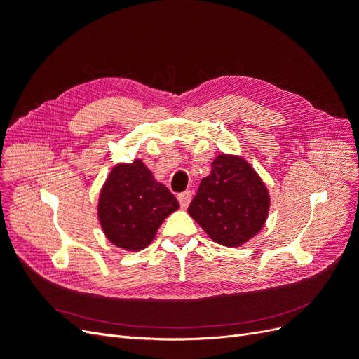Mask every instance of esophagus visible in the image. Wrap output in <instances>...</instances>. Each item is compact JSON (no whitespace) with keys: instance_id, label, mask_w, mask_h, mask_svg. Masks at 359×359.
<instances>
[{"instance_id":"34e87169","label":"esophagus","mask_w":359,"mask_h":359,"mask_svg":"<svg viewBox=\"0 0 359 359\" xmlns=\"http://www.w3.org/2000/svg\"><path fill=\"white\" fill-rule=\"evenodd\" d=\"M178 201H180L181 208L186 210L187 206L190 205V202H191V191H190V190H187V191H184V193L178 194Z\"/></svg>"}]
</instances>
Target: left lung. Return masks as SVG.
Here are the masks:
<instances>
[{"label":"left lung","instance_id":"8db88e82","mask_svg":"<svg viewBox=\"0 0 359 359\" xmlns=\"http://www.w3.org/2000/svg\"><path fill=\"white\" fill-rule=\"evenodd\" d=\"M269 205V191L252 165L241 156L219 154L189 214L217 244L241 247L262 231Z\"/></svg>","mask_w":359,"mask_h":359}]
</instances>
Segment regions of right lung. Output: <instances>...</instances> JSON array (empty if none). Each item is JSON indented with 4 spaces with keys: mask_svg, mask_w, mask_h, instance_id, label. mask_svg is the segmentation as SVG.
<instances>
[{
    "mask_svg": "<svg viewBox=\"0 0 359 359\" xmlns=\"http://www.w3.org/2000/svg\"><path fill=\"white\" fill-rule=\"evenodd\" d=\"M178 208L177 198L136 158L112 168L99 194L97 215L114 245L140 252L153 243L161 223Z\"/></svg>",
    "mask_w": 359,
    "mask_h": 359,
    "instance_id": "right-lung-1",
    "label": "right lung"
}]
</instances>
